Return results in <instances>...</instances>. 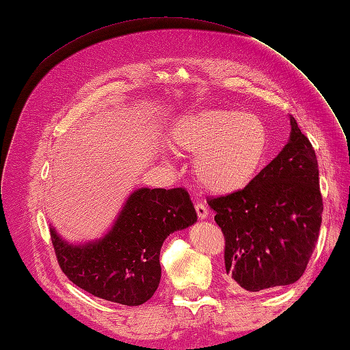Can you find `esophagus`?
<instances>
[{"instance_id": "1", "label": "esophagus", "mask_w": 350, "mask_h": 350, "mask_svg": "<svg viewBox=\"0 0 350 350\" xmlns=\"http://www.w3.org/2000/svg\"><path fill=\"white\" fill-rule=\"evenodd\" d=\"M194 207H196L198 219H206V217H207L208 210H207V207H206L203 203H197Z\"/></svg>"}]
</instances>
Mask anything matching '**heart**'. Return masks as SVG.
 <instances>
[{
  "mask_svg": "<svg viewBox=\"0 0 350 350\" xmlns=\"http://www.w3.org/2000/svg\"><path fill=\"white\" fill-rule=\"evenodd\" d=\"M169 139L194 156L196 175L208 191L226 194L248 185L266 159L270 133L256 113L210 108L179 118Z\"/></svg>",
  "mask_w": 350,
  "mask_h": 350,
  "instance_id": "1",
  "label": "heart"
}]
</instances>
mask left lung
<instances>
[{"mask_svg": "<svg viewBox=\"0 0 350 350\" xmlns=\"http://www.w3.org/2000/svg\"><path fill=\"white\" fill-rule=\"evenodd\" d=\"M291 125L288 144L245 188L207 198L225 237L226 273L250 292L298 280L320 235L319 163L292 115Z\"/></svg>", "mask_w": 350, "mask_h": 350, "instance_id": "8db88e82", "label": "left lung"}]
</instances>
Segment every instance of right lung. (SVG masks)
I'll return each mask as SVG.
<instances>
[{"label": "right lung", "mask_w": 350, "mask_h": 350, "mask_svg": "<svg viewBox=\"0 0 350 350\" xmlns=\"http://www.w3.org/2000/svg\"><path fill=\"white\" fill-rule=\"evenodd\" d=\"M196 220L185 188H140L102 239L72 245L54 228L51 239L62 273L74 284L98 298L137 306L152 298L161 282L163 241Z\"/></svg>", "instance_id": "obj_1"}]
</instances>
